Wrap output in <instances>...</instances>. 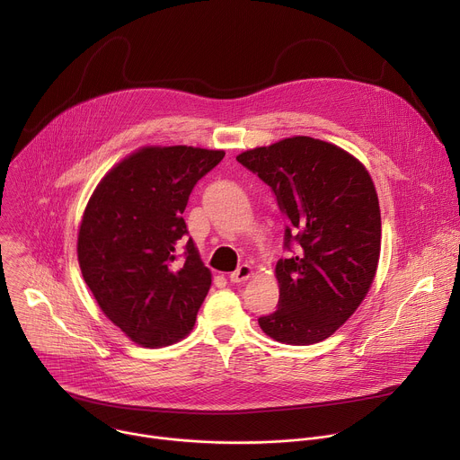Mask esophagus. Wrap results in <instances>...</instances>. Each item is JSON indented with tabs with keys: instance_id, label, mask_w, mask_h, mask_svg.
Returning <instances> with one entry per match:
<instances>
[{
	"instance_id": "1",
	"label": "esophagus",
	"mask_w": 460,
	"mask_h": 460,
	"mask_svg": "<svg viewBox=\"0 0 460 460\" xmlns=\"http://www.w3.org/2000/svg\"><path fill=\"white\" fill-rule=\"evenodd\" d=\"M252 275V270H251V266H247V264H242L234 273H231L229 275V280L233 282V284H238V282H243V280H247L249 277Z\"/></svg>"
}]
</instances>
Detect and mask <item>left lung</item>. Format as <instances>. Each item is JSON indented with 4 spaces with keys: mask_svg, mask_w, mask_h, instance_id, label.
Returning a JSON list of instances; mask_svg holds the SVG:
<instances>
[{
    "mask_svg": "<svg viewBox=\"0 0 460 460\" xmlns=\"http://www.w3.org/2000/svg\"><path fill=\"white\" fill-rule=\"evenodd\" d=\"M236 160L268 183L286 218L275 313L261 332L293 346L332 337L357 311L376 273L380 209L366 167L344 149L295 137Z\"/></svg>",
    "mask_w": 460,
    "mask_h": 460,
    "instance_id": "1",
    "label": "left lung"
}]
</instances>
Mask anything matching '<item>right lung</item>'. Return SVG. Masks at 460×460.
I'll return each mask as SVG.
<instances>
[{
    "label": "right lung",
    "instance_id": "right-lung-1",
    "mask_svg": "<svg viewBox=\"0 0 460 460\" xmlns=\"http://www.w3.org/2000/svg\"><path fill=\"white\" fill-rule=\"evenodd\" d=\"M224 151L144 147L112 167L93 192L78 234L85 284L105 316L140 346L162 348L194 325L211 273L183 211Z\"/></svg>",
    "mask_w": 460,
    "mask_h": 460
}]
</instances>
